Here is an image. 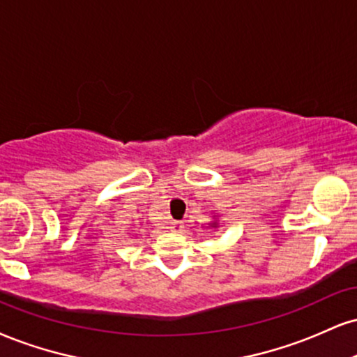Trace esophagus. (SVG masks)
<instances>
[{"mask_svg": "<svg viewBox=\"0 0 357 357\" xmlns=\"http://www.w3.org/2000/svg\"><path fill=\"white\" fill-rule=\"evenodd\" d=\"M171 231H174V233H183L184 222L183 221H173V222H171Z\"/></svg>", "mask_w": 357, "mask_h": 357, "instance_id": "esophagus-1", "label": "esophagus"}]
</instances>
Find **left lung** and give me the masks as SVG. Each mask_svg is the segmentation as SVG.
<instances>
[{
	"label": "left lung",
	"instance_id": "obj_1",
	"mask_svg": "<svg viewBox=\"0 0 357 357\" xmlns=\"http://www.w3.org/2000/svg\"><path fill=\"white\" fill-rule=\"evenodd\" d=\"M211 226H213V227H216V226H218V222H213V225H211Z\"/></svg>",
	"mask_w": 357,
	"mask_h": 357
}]
</instances>
